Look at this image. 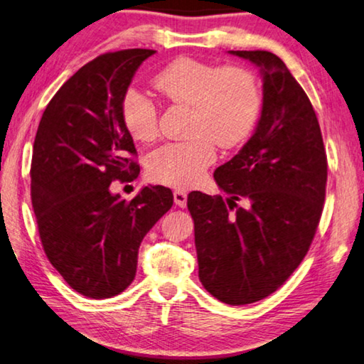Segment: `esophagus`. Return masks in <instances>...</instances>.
I'll return each instance as SVG.
<instances>
[{
  "instance_id": "obj_1",
  "label": "esophagus",
  "mask_w": 364,
  "mask_h": 364,
  "mask_svg": "<svg viewBox=\"0 0 364 364\" xmlns=\"http://www.w3.org/2000/svg\"><path fill=\"white\" fill-rule=\"evenodd\" d=\"M174 203L178 208H186L187 206V193L183 190H176L174 192Z\"/></svg>"
}]
</instances>
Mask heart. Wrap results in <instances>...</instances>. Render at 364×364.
<instances>
[{
	"mask_svg": "<svg viewBox=\"0 0 364 364\" xmlns=\"http://www.w3.org/2000/svg\"><path fill=\"white\" fill-rule=\"evenodd\" d=\"M153 85L171 103L190 108L187 141L166 143L146 161L153 182L190 188L216 159L214 145L234 148L252 134L261 109V90L252 70L177 58L154 77ZM121 114L127 132L141 143L158 136V109L136 90L124 95Z\"/></svg>",
	"mask_w": 364,
	"mask_h": 364,
	"instance_id": "obj_1",
	"label": "heart"
}]
</instances>
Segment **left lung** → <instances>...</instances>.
<instances>
[{
	"mask_svg": "<svg viewBox=\"0 0 364 364\" xmlns=\"http://www.w3.org/2000/svg\"><path fill=\"white\" fill-rule=\"evenodd\" d=\"M230 53L261 68V117L238 154L214 171L229 198L192 192L187 206L200 282L238 306L274 294L305 258L324 208L327 156L311 101L282 59Z\"/></svg>",
	"mask_w": 364,
	"mask_h": 364,
	"instance_id": "8db88e82",
	"label": "left lung"
}]
</instances>
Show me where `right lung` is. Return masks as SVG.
I'll return each mask as SVG.
<instances>
[{
  "label": "right lung",
  "instance_id": "1",
  "mask_svg": "<svg viewBox=\"0 0 364 364\" xmlns=\"http://www.w3.org/2000/svg\"><path fill=\"white\" fill-rule=\"evenodd\" d=\"M154 50L105 53L80 68L48 103L35 135L31 195L46 258L75 291L111 299L135 279L143 237L172 206L163 186L130 201L111 182L140 172L121 106L135 70Z\"/></svg>",
  "mask_w": 364,
  "mask_h": 364
}]
</instances>
